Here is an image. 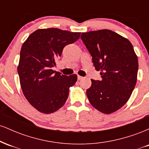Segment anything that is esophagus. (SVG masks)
<instances>
[{
  "label": "esophagus",
  "instance_id": "esophagus-1",
  "mask_svg": "<svg viewBox=\"0 0 149 149\" xmlns=\"http://www.w3.org/2000/svg\"><path fill=\"white\" fill-rule=\"evenodd\" d=\"M83 76H79V75H78V80H82V79H83Z\"/></svg>",
  "mask_w": 149,
  "mask_h": 149
}]
</instances>
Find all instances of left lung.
<instances>
[{
    "mask_svg": "<svg viewBox=\"0 0 149 149\" xmlns=\"http://www.w3.org/2000/svg\"><path fill=\"white\" fill-rule=\"evenodd\" d=\"M82 40L92 57L101 80L91 79L86 91L89 102L99 111L110 114L129 100L137 80L138 59L126 38L111 30L82 33Z\"/></svg>",
    "mask_w": 149,
    "mask_h": 149,
    "instance_id": "left-lung-1",
    "label": "left lung"
}]
</instances>
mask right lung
Wrapping results in <instances>:
<instances>
[{"label": "right lung", "instance_id": "obj_1", "mask_svg": "<svg viewBox=\"0 0 149 149\" xmlns=\"http://www.w3.org/2000/svg\"><path fill=\"white\" fill-rule=\"evenodd\" d=\"M80 35L57 28L40 29L22 45L17 66L20 85L26 99L38 111L52 113L64 105L77 75L66 76L52 68L65 46L76 42Z\"/></svg>", "mask_w": 149, "mask_h": 149}]
</instances>
